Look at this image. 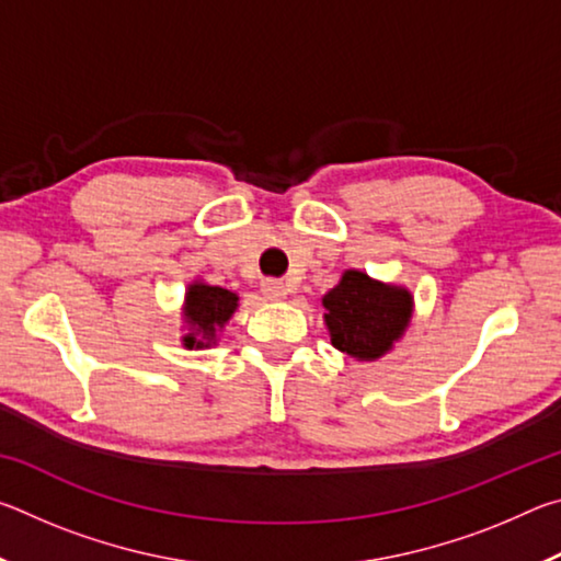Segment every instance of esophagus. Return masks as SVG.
Instances as JSON below:
<instances>
[{"label":"esophagus","instance_id":"obj_1","mask_svg":"<svg viewBox=\"0 0 561 561\" xmlns=\"http://www.w3.org/2000/svg\"><path fill=\"white\" fill-rule=\"evenodd\" d=\"M262 294L272 301H279V299L287 297V287H284V284L277 282V279H264L262 282Z\"/></svg>","mask_w":561,"mask_h":561}]
</instances>
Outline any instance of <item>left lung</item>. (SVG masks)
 <instances>
[{"label":"left lung","mask_w":561,"mask_h":561,"mask_svg":"<svg viewBox=\"0 0 561 561\" xmlns=\"http://www.w3.org/2000/svg\"><path fill=\"white\" fill-rule=\"evenodd\" d=\"M331 344L348 356L371 360L383 356L411 321L413 299L405 289L346 272L324 297Z\"/></svg>","instance_id":"left-lung-1"}]
</instances>
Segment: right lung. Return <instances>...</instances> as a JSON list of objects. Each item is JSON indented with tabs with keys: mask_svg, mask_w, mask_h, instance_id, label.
I'll return each instance as SVG.
<instances>
[{
	"mask_svg": "<svg viewBox=\"0 0 561 561\" xmlns=\"http://www.w3.org/2000/svg\"><path fill=\"white\" fill-rule=\"evenodd\" d=\"M237 309V294L210 284H193L185 299V319L193 327V334L183 341L187 348L210 346L217 327H222Z\"/></svg>",
	"mask_w": 561,
	"mask_h": 561,
	"instance_id": "right-lung-1",
	"label": "right lung"
}]
</instances>
